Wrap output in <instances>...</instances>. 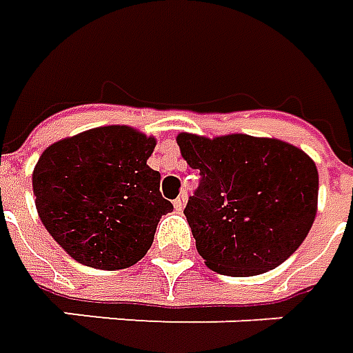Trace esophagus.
<instances>
[{
	"mask_svg": "<svg viewBox=\"0 0 353 353\" xmlns=\"http://www.w3.org/2000/svg\"><path fill=\"white\" fill-rule=\"evenodd\" d=\"M185 203H187V196L185 195L177 196L176 201H174V207H176L177 212H181V210H183V207H185Z\"/></svg>",
	"mask_w": 353,
	"mask_h": 353,
	"instance_id": "esophagus-1",
	"label": "esophagus"
}]
</instances>
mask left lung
<instances>
[{
    "mask_svg": "<svg viewBox=\"0 0 353 353\" xmlns=\"http://www.w3.org/2000/svg\"><path fill=\"white\" fill-rule=\"evenodd\" d=\"M176 141L187 164L201 172L183 214L208 268L255 276L303 243L317 216L319 172L301 148L243 133H179Z\"/></svg>",
    "mask_w": 353,
    "mask_h": 353,
    "instance_id": "1",
    "label": "left lung"
}]
</instances>
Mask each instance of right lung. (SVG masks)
I'll use <instances>...</instances> for the list:
<instances>
[{
	"mask_svg": "<svg viewBox=\"0 0 353 353\" xmlns=\"http://www.w3.org/2000/svg\"><path fill=\"white\" fill-rule=\"evenodd\" d=\"M157 146L127 125L88 129L50 145L36 162V210L50 236L77 263L102 270L135 265L174 205L146 164Z\"/></svg>",
	"mask_w": 353,
	"mask_h": 353,
	"instance_id": "1",
	"label": "right lung"
}]
</instances>
